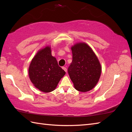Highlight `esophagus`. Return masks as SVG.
<instances>
[{"mask_svg": "<svg viewBox=\"0 0 132 132\" xmlns=\"http://www.w3.org/2000/svg\"><path fill=\"white\" fill-rule=\"evenodd\" d=\"M62 68H63V69L64 70V71H65V72H67V69L66 68H65V67H62Z\"/></svg>", "mask_w": 132, "mask_h": 132, "instance_id": "34e87169", "label": "esophagus"}]
</instances>
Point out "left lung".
<instances>
[{
	"mask_svg": "<svg viewBox=\"0 0 132 132\" xmlns=\"http://www.w3.org/2000/svg\"><path fill=\"white\" fill-rule=\"evenodd\" d=\"M73 61L68 72L76 90L86 92L93 89L98 81L101 66L93 50L85 43L71 47Z\"/></svg>",
	"mask_w": 132,
	"mask_h": 132,
	"instance_id": "left-lung-1",
	"label": "left lung"
}]
</instances>
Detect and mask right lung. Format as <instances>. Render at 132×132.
Listing matches in <instances>:
<instances>
[{"instance_id": "right-lung-1", "label": "right lung", "mask_w": 132, "mask_h": 132, "mask_svg": "<svg viewBox=\"0 0 132 132\" xmlns=\"http://www.w3.org/2000/svg\"><path fill=\"white\" fill-rule=\"evenodd\" d=\"M29 74L36 88L43 93H50L56 88L65 72L52 55L51 47L47 46L39 51L32 60Z\"/></svg>"}]
</instances>
